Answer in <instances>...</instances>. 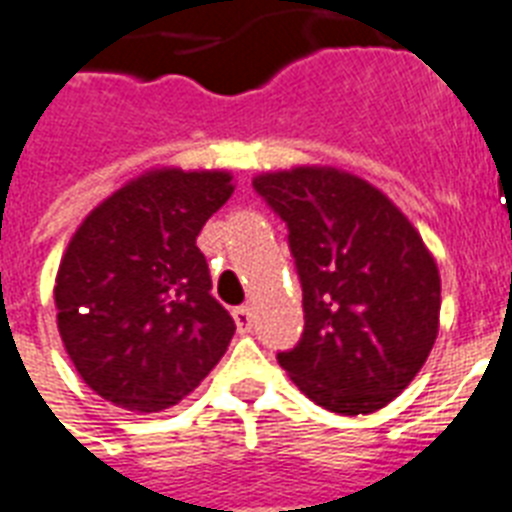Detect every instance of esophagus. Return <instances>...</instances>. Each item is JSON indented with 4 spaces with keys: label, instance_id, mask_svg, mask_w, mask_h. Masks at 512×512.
<instances>
[{
    "label": "esophagus",
    "instance_id": "obj_1",
    "mask_svg": "<svg viewBox=\"0 0 512 512\" xmlns=\"http://www.w3.org/2000/svg\"><path fill=\"white\" fill-rule=\"evenodd\" d=\"M234 321H236V328H239L242 334H249V331H252V323H255L252 307H236Z\"/></svg>",
    "mask_w": 512,
    "mask_h": 512
}]
</instances>
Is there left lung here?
I'll list each match as a JSON object with an SVG mask.
<instances>
[{"mask_svg":"<svg viewBox=\"0 0 512 512\" xmlns=\"http://www.w3.org/2000/svg\"><path fill=\"white\" fill-rule=\"evenodd\" d=\"M289 226L305 331L278 363L336 415H368L405 392L439 334L434 255L384 191L334 165L252 178Z\"/></svg>","mask_w":512,"mask_h":512,"instance_id":"8db88e82","label":"left lung"}]
</instances>
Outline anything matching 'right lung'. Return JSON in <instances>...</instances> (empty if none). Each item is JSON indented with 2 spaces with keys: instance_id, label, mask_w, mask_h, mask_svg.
I'll list each match as a JSON object with an SVG mask.
<instances>
[{
  "instance_id": "1",
  "label": "right lung",
  "mask_w": 512,
  "mask_h": 512,
  "mask_svg": "<svg viewBox=\"0 0 512 512\" xmlns=\"http://www.w3.org/2000/svg\"><path fill=\"white\" fill-rule=\"evenodd\" d=\"M231 170H144L78 223L54 276L62 347L91 392L134 413L178 405L236 326L210 294L197 236L234 194Z\"/></svg>"
}]
</instances>
